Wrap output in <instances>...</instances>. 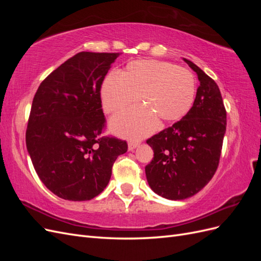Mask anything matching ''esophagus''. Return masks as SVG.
I'll return each instance as SVG.
<instances>
[{
	"instance_id": "1",
	"label": "esophagus",
	"mask_w": 261,
	"mask_h": 261,
	"mask_svg": "<svg viewBox=\"0 0 261 261\" xmlns=\"http://www.w3.org/2000/svg\"><path fill=\"white\" fill-rule=\"evenodd\" d=\"M138 146V141H129L128 143V150H134L136 147Z\"/></svg>"
}]
</instances>
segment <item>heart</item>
Returning <instances> with one entry per match:
<instances>
[{
    "label": "heart",
    "instance_id": "heart-1",
    "mask_svg": "<svg viewBox=\"0 0 261 261\" xmlns=\"http://www.w3.org/2000/svg\"><path fill=\"white\" fill-rule=\"evenodd\" d=\"M195 94L196 81L188 69L155 60L130 62L121 75L109 74L101 86L102 106L108 113L123 111L138 97L144 102L111 121L114 133L132 139L151 134L158 118L161 123L180 120L193 107Z\"/></svg>",
    "mask_w": 261,
    "mask_h": 261
}]
</instances>
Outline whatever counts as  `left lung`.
Listing matches in <instances>:
<instances>
[{"instance_id":"left-lung-1","label":"left lung","mask_w":261,"mask_h":261,"mask_svg":"<svg viewBox=\"0 0 261 261\" xmlns=\"http://www.w3.org/2000/svg\"><path fill=\"white\" fill-rule=\"evenodd\" d=\"M198 76L192 109L180 121L147 140L153 159L146 165L152 191L171 200H183L206 186L218 169L226 130V111L216 82L189 60Z\"/></svg>"}]
</instances>
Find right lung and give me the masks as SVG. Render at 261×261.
Wrapping results in <instances>:
<instances>
[{
    "instance_id": "1",
    "label": "right lung",
    "mask_w": 261,
    "mask_h": 261,
    "mask_svg": "<svg viewBox=\"0 0 261 261\" xmlns=\"http://www.w3.org/2000/svg\"><path fill=\"white\" fill-rule=\"evenodd\" d=\"M120 53L81 52L45 78L35 94L26 145L39 178L60 198L90 200L103 192L127 143L102 137L101 85Z\"/></svg>"
}]
</instances>
